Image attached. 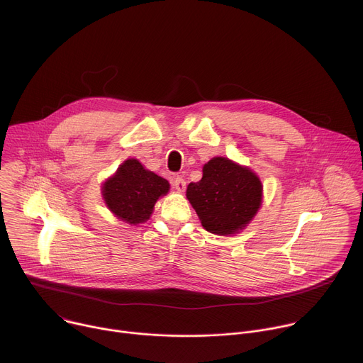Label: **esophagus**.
I'll return each mask as SVG.
<instances>
[{
    "mask_svg": "<svg viewBox=\"0 0 363 363\" xmlns=\"http://www.w3.org/2000/svg\"><path fill=\"white\" fill-rule=\"evenodd\" d=\"M173 186H174V189H176L179 193H183V191L186 190V182H184V179L180 177V176H177V177L174 179Z\"/></svg>",
    "mask_w": 363,
    "mask_h": 363,
    "instance_id": "34e87169",
    "label": "esophagus"
}]
</instances>
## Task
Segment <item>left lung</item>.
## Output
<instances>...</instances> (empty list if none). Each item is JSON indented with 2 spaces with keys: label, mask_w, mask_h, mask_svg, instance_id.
<instances>
[{
  "label": "left lung",
  "mask_w": 363,
  "mask_h": 363,
  "mask_svg": "<svg viewBox=\"0 0 363 363\" xmlns=\"http://www.w3.org/2000/svg\"><path fill=\"white\" fill-rule=\"evenodd\" d=\"M186 197L208 233L234 235L257 216L262 183L250 167L217 156L203 166L201 180L187 186Z\"/></svg>",
  "instance_id": "left-lung-1"
}]
</instances>
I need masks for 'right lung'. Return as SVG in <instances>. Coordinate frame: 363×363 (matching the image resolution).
I'll use <instances>...</instances> for the list:
<instances>
[{
  "label": "right lung",
  "mask_w": 363,
  "mask_h": 363,
  "mask_svg": "<svg viewBox=\"0 0 363 363\" xmlns=\"http://www.w3.org/2000/svg\"><path fill=\"white\" fill-rule=\"evenodd\" d=\"M101 190L106 207L115 217L138 225L150 218L155 204L169 193L170 184L132 157L104 182Z\"/></svg>",
  "instance_id": "add662e5"
}]
</instances>
